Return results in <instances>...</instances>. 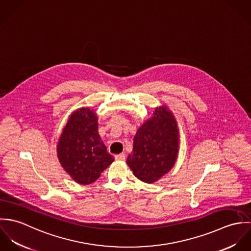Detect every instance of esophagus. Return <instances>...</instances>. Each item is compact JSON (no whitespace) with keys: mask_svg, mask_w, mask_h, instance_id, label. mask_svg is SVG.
I'll return each mask as SVG.
<instances>
[{"mask_svg":"<svg viewBox=\"0 0 251 251\" xmlns=\"http://www.w3.org/2000/svg\"><path fill=\"white\" fill-rule=\"evenodd\" d=\"M115 159L116 160H120V161H123L126 159V154L125 153H119V154H116L115 155Z\"/></svg>","mask_w":251,"mask_h":251,"instance_id":"esophagus-1","label":"esophagus"}]
</instances>
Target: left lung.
<instances>
[{"label":"left lung","instance_id":"obj_1","mask_svg":"<svg viewBox=\"0 0 251 251\" xmlns=\"http://www.w3.org/2000/svg\"><path fill=\"white\" fill-rule=\"evenodd\" d=\"M179 149L178 122L164 104L154 108L152 116L137 129L126 163L137 179L152 183L174 167Z\"/></svg>","mask_w":251,"mask_h":251}]
</instances>
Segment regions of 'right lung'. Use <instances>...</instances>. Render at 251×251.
I'll use <instances>...</instances> for the list:
<instances>
[{"label": "right lung", "mask_w": 251, "mask_h": 251, "mask_svg": "<svg viewBox=\"0 0 251 251\" xmlns=\"http://www.w3.org/2000/svg\"><path fill=\"white\" fill-rule=\"evenodd\" d=\"M96 110L76 109L63 128L57 156L64 170L79 184H90L114 161L99 134Z\"/></svg>", "instance_id": "right-lung-1"}]
</instances>
